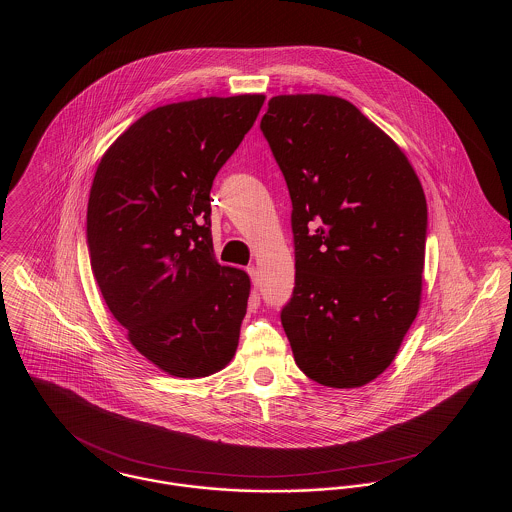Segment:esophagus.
<instances>
[{
	"label": "esophagus",
	"mask_w": 512,
	"mask_h": 512,
	"mask_svg": "<svg viewBox=\"0 0 512 512\" xmlns=\"http://www.w3.org/2000/svg\"><path fill=\"white\" fill-rule=\"evenodd\" d=\"M247 274L251 276V282H253V286H257L259 284V270H257V267H247Z\"/></svg>",
	"instance_id": "obj_1"
}]
</instances>
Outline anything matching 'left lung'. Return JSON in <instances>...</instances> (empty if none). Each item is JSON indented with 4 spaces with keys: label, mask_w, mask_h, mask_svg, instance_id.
I'll list each match as a JSON object with an SVG mask.
<instances>
[{
    "label": "left lung",
    "mask_w": 512,
    "mask_h": 512,
    "mask_svg": "<svg viewBox=\"0 0 512 512\" xmlns=\"http://www.w3.org/2000/svg\"><path fill=\"white\" fill-rule=\"evenodd\" d=\"M261 130L292 197L295 288L280 318L293 359L322 386H365L418 313L420 180L390 136L336 96H276Z\"/></svg>",
    "instance_id": "1"
}]
</instances>
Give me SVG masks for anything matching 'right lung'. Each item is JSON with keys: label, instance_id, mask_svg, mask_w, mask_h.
<instances>
[{"label": "right lung", "instance_id": "obj_1", "mask_svg": "<svg viewBox=\"0 0 512 512\" xmlns=\"http://www.w3.org/2000/svg\"><path fill=\"white\" fill-rule=\"evenodd\" d=\"M263 103L245 94L157 107L117 138L94 176L92 272L130 343L171 376L215 374L236 353L251 284L215 259L209 194Z\"/></svg>", "mask_w": 512, "mask_h": 512}]
</instances>
